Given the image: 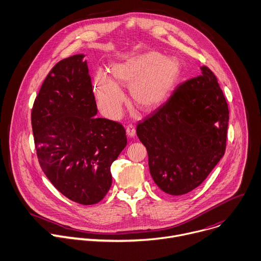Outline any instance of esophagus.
I'll list each match as a JSON object with an SVG mask.
<instances>
[{
  "label": "esophagus",
  "mask_w": 261,
  "mask_h": 261,
  "mask_svg": "<svg viewBox=\"0 0 261 261\" xmlns=\"http://www.w3.org/2000/svg\"><path fill=\"white\" fill-rule=\"evenodd\" d=\"M126 135L129 137V138H134L136 136V129H135V126L134 125H128L126 127Z\"/></svg>",
  "instance_id": "esophagus-1"
}]
</instances>
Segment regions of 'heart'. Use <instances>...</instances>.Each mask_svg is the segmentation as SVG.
I'll list each match as a JSON object with an SVG mask.
<instances>
[{
  "instance_id": "obj_1",
  "label": "heart",
  "mask_w": 261,
  "mask_h": 261,
  "mask_svg": "<svg viewBox=\"0 0 261 261\" xmlns=\"http://www.w3.org/2000/svg\"><path fill=\"white\" fill-rule=\"evenodd\" d=\"M110 76L97 73L93 89L97 105L110 118L121 116L126 95L121 87L128 88L134 106L143 112L160 109L173 94L182 73V65L175 57H164L148 50L109 67Z\"/></svg>"
}]
</instances>
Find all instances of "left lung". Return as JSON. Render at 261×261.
I'll use <instances>...</instances> for the list:
<instances>
[{
  "instance_id": "left-lung-1",
  "label": "left lung",
  "mask_w": 261,
  "mask_h": 261,
  "mask_svg": "<svg viewBox=\"0 0 261 261\" xmlns=\"http://www.w3.org/2000/svg\"><path fill=\"white\" fill-rule=\"evenodd\" d=\"M201 75L177 86L169 100L137 126L151 177L164 192L182 195L199 186L222 159L229 119L216 76Z\"/></svg>"
}]
</instances>
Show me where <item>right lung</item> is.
<instances>
[{
    "instance_id": "obj_1",
    "label": "right lung",
    "mask_w": 261,
    "mask_h": 261,
    "mask_svg": "<svg viewBox=\"0 0 261 261\" xmlns=\"http://www.w3.org/2000/svg\"><path fill=\"white\" fill-rule=\"evenodd\" d=\"M84 55L58 63L35 99L32 127L42 171L62 194L81 204L100 201L111 165L126 146L123 126L97 113Z\"/></svg>"
}]
</instances>
